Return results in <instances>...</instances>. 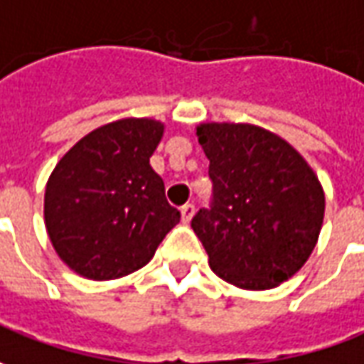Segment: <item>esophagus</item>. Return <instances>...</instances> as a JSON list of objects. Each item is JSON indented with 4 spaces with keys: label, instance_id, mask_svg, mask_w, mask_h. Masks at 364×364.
I'll return each instance as SVG.
<instances>
[{
    "label": "esophagus",
    "instance_id": "1",
    "mask_svg": "<svg viewBox=\"0 0 364 364\" xmlns=\"http://www.w3.org/2000/svg\"><path fill=\"white\" fill-rule=\"evenodd\" d=\"M180 214H182V222L188 224L192 220V215H194V204H184V206L180 208Z\"/></svg>",
    "mask_w": 364,
    "mask_h": 364
}]
</instances>
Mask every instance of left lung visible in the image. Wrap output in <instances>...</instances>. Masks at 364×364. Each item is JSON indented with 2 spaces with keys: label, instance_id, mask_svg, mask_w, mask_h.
<instances>
[{
  "label": "left lung",
  "instance_id": "8db88e82",
  "mask_svg": "<svg viewBox=\"0 0 364 364\" xmlns=\"http://www.w3.org/2000/svg\"><path fill=\"white\" fill-rule=\"evenodd\" d=\"M210 160L212 206L192 230L212 272L242 289H272L309 259L317 244L325 194L289 142L255 124L206 122L196 129Z\"/></svg>",
  "mask_w": 364,
  "mask_h": 364
}]
</instances>
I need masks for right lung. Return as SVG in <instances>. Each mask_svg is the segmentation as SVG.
Listing matches in <instances>:
<instances>
[{
	"instance_id": "1",
	"label": "right lung",
	"mask_w": 364,
	"mask_h": 364,
	"mask_svg": "<svg viewBox=\"0 0 364 364\" xmlns=\"http://www.w3.org/2000/svg\"><path fill=\"white\" fill-rule=\"evenodd\" d=\"M162 132L158 120H114L82 136L55 166L45 225L73 272L95 282L124 277L146 265L180 222L150 166Z\"/></svg>"
}]
</instances>
